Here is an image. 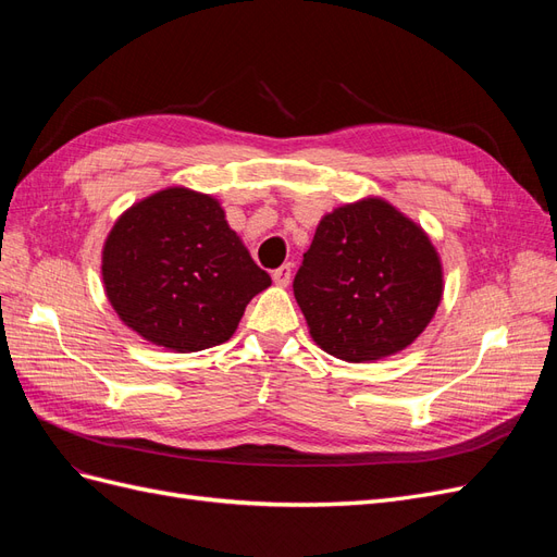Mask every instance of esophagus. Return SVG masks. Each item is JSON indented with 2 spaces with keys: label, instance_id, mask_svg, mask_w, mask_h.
<instances>
[{
  "label": "esophagus",
  "instance_id": "1",
  "mask_svg": "<svg viewBox=\"0 0 557 557\" xmlns=\"http://www.w3.org/2000/svg\"><path fill=\"white\" fill-rule=\"evenodd\" d=\"M290 276H293V267L290 264H281L278 269H274V272H272V278H274L276 285H288Z\"/></svg>",
  "mask_w": 557,
  "mask_h": 557
}]
</instances>
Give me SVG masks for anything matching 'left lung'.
<instances>
[{
    "label": "left lung",
    "mask_w": 557,
    "mask_h": 557,
    "mask_svg": "<svg viewBox=\"0 0 557 557\" xmlns=\"http://www.w3.org/2000/svg\"><path fill=\"white\" fill-rule=\"evenodd\" d=\"M293 290L320 348L369 362L416 342L440 307L444 274L428 234L369 197L318 223Z\"/></svg>",
    "instance_id": "8db88e82"
}]
</instances>
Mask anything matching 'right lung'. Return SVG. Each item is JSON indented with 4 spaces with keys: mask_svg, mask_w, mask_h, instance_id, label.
I'll return each mask as SVG.
<instances>
[{
    "mask_svg": "<svg viewBox=\"0 0 557 557\" xmlns=\"http://www.w3.org/2000/svg\"><path fill=\"white\" fill-rule=\"evenodd\" d=\"M107 297L146 342L195 352L227 342L272 285L209 195L166 188L117 218L102 252Z\"/></svg>",
    "mask_w": 557,
    "mask_h": 557,
    "instance_id": "add662e5",
    "label": "right lung"
}]
</instances>
